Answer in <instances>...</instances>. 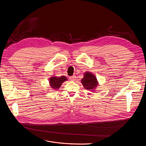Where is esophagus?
<instances>
[{
	"mask_svg": "<svg viewBox=\"0 0 146 146\" xmlns=\"http://www.w3.org/2000/svg\"><path fill=\"white\" fill-rule=\"evenodd\" d=\"M70 80H71L72 82H74L76 80V76H73L70 77Z\"/></svg>",
	"mask_w": 146,
	"mask_h": 146,
	"instance_id": "34e87169",
	"label": "esophagus"
}]
</instances>
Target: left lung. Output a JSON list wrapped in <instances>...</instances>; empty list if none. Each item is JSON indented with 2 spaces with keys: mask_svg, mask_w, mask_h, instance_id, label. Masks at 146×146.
<instances>
[{
  "mask_svg": "<svg viewBox=\"0 0 146 146\" xmlns=\"http://www.w3.org/2000/svg\"><path fill=\"white\" fill-rule=\"evenodd\" d=\"M81 83L85 89L92 92L95 91L96 87L99 85L95 75L89 72H86L84 73V77L81 80Z\"/></svg>",
  "mask_w": 146,
  "mask_h": 146,
  "instance_id": "left-lung-1",
  "label": "left lung"
}]
</instances>
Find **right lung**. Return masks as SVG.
Returning a JSON list of instances; mask_svg holds the SVG:
<instances>
[{
	"label": "right lung",
	"instance_id": "right-lung-1",
	"mask_svg": "<svg viewBox=\"0 0 146 146\" xmlns=\"http://www.w3.org/2000/svg\"><path fill=\"white\" fill-rule=\"evenodd\" d=\"M67 80V77L62 76L61 77H57V76H53L49 78V84L50 87L54 90L59 89L62 84Z\"/></svg>",
	"mask_w": 146,
	"mask_h": 146
}]
</instances>
